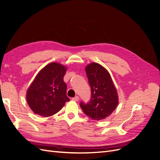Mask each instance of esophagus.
Masks as SVG:
<instances>
[{"label": "esophagus", "instance_id": "34e87169", "mask_svg": "<svg viewBox=\"0 0 160 160\" xmlns=\"http://www.w3.org/2000/svg\"><path fill=\"white\" fill-rule=\"evenodd\" d=\"M79 98L78 96H75V98H72V101H77L79 100Z\"/></svg>", "mask_w": 160, "mask_h": 160}]
</instances>
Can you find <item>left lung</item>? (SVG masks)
<instances>
[{
    "label": "left lung",
    "mask_w": 160,
    "mask_h": 160,
    "mask_svg": "<svg viewBox=\"0 0 160 160\" xmlns=\"http://www.w3.org/2000/svg\"><path fill=\"white\" fill-rule=\"evenodd\" d=\"M91 87L89 102H81L83 112L92 119L99 121L108 118L118 105V95L108 70L103 66L92 62L85 67Z\"/></svg>",
    "instance_id": "8db88e82"
}]
</instances>
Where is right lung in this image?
Listing matches in <instances>:
<instances>
[{
    "mask_svg": "<svg viewBox=\"0 0 160 160\" xmlns=\"http://www.w3.org/2000/svg\"><path fill=\"white\" fill-rule=\"evenodd\" d=\"M66 71V67L53 62L38 72L27 92L28 105L35 114L51 116L69 101L63 81Z\"/></svg>",
    "mask_w": 160,
    "mask_h": 160,
    "instance_id": "1",
    "label": "right lung"
}]
</instances>
